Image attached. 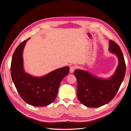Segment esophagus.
Returning a JSON list of instances; mask_svg holds the SVG:
<instances>
[{"label":"esophagus","instance_id":"34e87169","mask_svg":"<svg viewBox=\"0 0 131 131\" xmlns=\"http://www.w3.org/2000/svg\"><path fill=\"white\" fill-rule=\"evenodd\" d=\"M75 69V67L74 66H72L70 67V72L71 73H72L74 72V70Z\"/></svg>","mask_w":131,"mask_h":131}]
</instances>
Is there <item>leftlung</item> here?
I'll return each instance as SVG.
<instances>
[{
  "mask_svg": "<svg viewBox=\"0 0 131 131\" xmlns=\"http://www.w3.org/2000/svg\"><path fill=\"white\" fill-rule=\"evenodd\" d=\"M109 52L116 55L118 63L112 77L98 78L88 71H74L77 79V96L82 104L90 108H97L112 101L119 89L126 73V64L122 51L116 42L109 41Z\"/></svg>",
  "mask_w": 131,
  "mask_h": 131,
  "instance_id": "obj_1",
  "label": "left lung"
}]
</instances>
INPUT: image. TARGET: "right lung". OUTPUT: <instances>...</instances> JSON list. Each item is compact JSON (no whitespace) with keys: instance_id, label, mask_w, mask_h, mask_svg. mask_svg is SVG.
Returning <instances> with one entry per match:
<instances>
[{"instance_id":"add662e5","label":"right lung","mask_w":131,"mask_h":131,"mask_svg":"<svg viewBox=\"0 0 131 131\" xmlns=\"http://www.w3.org/2000/svg\"><path fill=\"white\" fill-rule=\"evenodd\" d=\"M23 41L15 50L12 57V80L22 100L35 106L48 105L56 98L59 85L69 72L68 66L62 67L42 77H34L25 72L23 52L26 42Z\"/></svg>"}]
</instances>
